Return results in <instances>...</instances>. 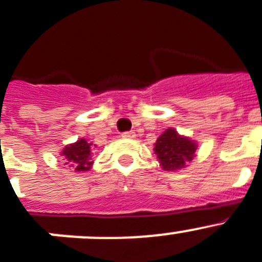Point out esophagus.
<instances>
[{"label": "esophagus", "mask_w": 262, "mask_h": 262, "mask_svg": "<svg viewBox=\"0 0 262 262\" xmlns=\"http://www.w3.org/2000/svg\"><path fill=\"white\" fill-rule=\"evenodd\" d=\"M121 137L122 138H135L136 133L135 132H125V133H122V135H121Z\"/></svg>", "instance_id": "34e87169"}]
</instances>
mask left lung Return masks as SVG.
I'll use <instances>...</instances> for the list:
<instances>
[{
  "label": "left lung",
  "instance_id": "left-lung-1",
  "mask_svg": "<svg viewBox=\"0 0 262 262\" xmlns=\"http://www.w3.org/2000/svg\"><path fill=\"white\" fill-rule=\"evenodd\" d=\"M199 144L190 137L180 135L174 127H169L155 142V155L164 170L177 172L186 168L195 157Z\"/></svg>",
  "mask_w": 262,
  "mask_h": 262
}]
</instances>
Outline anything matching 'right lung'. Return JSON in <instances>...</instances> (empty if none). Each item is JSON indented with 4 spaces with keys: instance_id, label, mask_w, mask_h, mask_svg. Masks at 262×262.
I'll return each instance as SVG.
<instances>
[{
    "instance_id": "add662e5",
    "label": "right lung",
    "mask_w": 262,
    "mask_h": 262,
    "mask_svg": "<svg viewBox=\"0 0 262 262\" xmlns=\"http://www.w3.org/2000/svg\"><path fill=\"white\" fill-rule=\"evenodd\" d=\"M96 148L93 142L88 141L85 138H80L73 144L67 145L61 150L62 160L65 161V165L72 168L74 172L82 173L88 172L93 166L94 160L92 158V151Z\"/></svg>"
}]
</instances>
